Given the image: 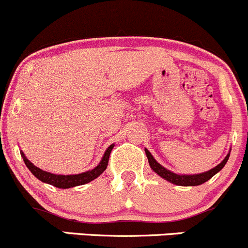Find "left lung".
Returning <instances> with one entry per match:
<instances>
[{
	"label": "left lung",
	"mask_w": 248,
	"mask_h": 248,
	"mask_svg": "<svg viewBox=\"0 0 248 248\" xmlns=\"http://www.w3.org/2000/svg\"><path fill=\"white\" fill-rule=\"evenodd\" d=\"M145 154H146L147 159H149V164L150 167H151L152 170L156 172V174H158L161 177L166 179L167 181L171 182V184L174 185H177V186H198V185L204 184V182H206L207 180L211 179L215 174H217V172L226 166L227 161H228L229 158V155H231V154L227 155L226 158H224L218 166L210 169V170L202 172V174L180 175V174H175V172H172L170 170H168V169L164 168V167H162L161 164L154 158V156L150 154V151L147 149H145Z\"/></svg>",
	"instance_id": "obj_1"
}]
</instances>
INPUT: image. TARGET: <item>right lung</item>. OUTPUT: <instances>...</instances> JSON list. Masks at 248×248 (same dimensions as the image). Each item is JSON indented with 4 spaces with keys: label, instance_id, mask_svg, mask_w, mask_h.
<instances>
[{
    "label": "right lung",
    "instance_id": "1",
    "mask_svg": "<svg viewBox=\"0 0 248 248\" xmlns=\"http://www.w3.org/2000/svg\"><path fill=\"white\" fill-rule=\"evenodd\" d=\"M112 147H114V144H111L108 149H107V151L104 152V156L102 157V161L99 162V164L96 167V168H93L92 170L81 172V174H76V175H56V174H51V172L49 171H44L42 170V169L37 168L33 163H31V162L26 158L24 152L21 151L20 154H21V157L24 158L25 164H26L27 168L30 169V171H31L37 179L41 180L42 182L52 185V186L57 187V188H71V187L89 184V182H91L92 180L98 177L102 172L106 170L107 166H108L109 156Z\"/></svg>",
    "mask_w": 248,
    "mask_h": 248
}]
</instances>
